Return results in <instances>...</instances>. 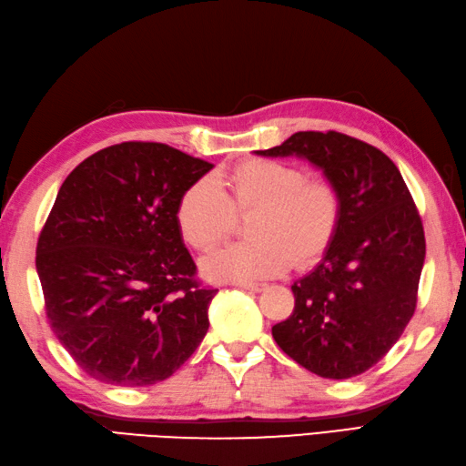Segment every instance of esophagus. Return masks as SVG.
<instances>
[{
  "label": "esophagus",
  "mask_w": 466,
  "mask_h": 466,
  "mask_svg": "<svg viewBox=\"0 0 466 466\" xmlns=\"http://www.w3.org/2000/svg\"><path fill=\"white\" fill-rule=\"evenodd\" d=\"M236 287H240V289H247V291H252V293H258L265 289V283H234Z\"/></svg>",
  "instance_id": "34e87169"
}]
</instances>
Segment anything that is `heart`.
Masks as SVG:
<instances>
[{
	"label": "heart",
	"mask_w": 466,
	"mask_h": 466,
	"mask_svg": "<svg viewBox=\"0 0 466 466\" xmlns=\"http://www.w3.org/2000/svg\"><path fill=\"white\" fill-rule=\"evenodd\" d=\"M252 240L230 244L204 260L214 281L250 283L324 257L336 238L342 199L336 185L308 177L299 165L275 158L242 160L216 181L191 183L177 204V226L191 248L208 252L232 234L236 216H248Z\"/></svg>",
	"instance_id": "1"
}]
</instances>
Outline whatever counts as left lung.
<instances>
[{"instance_id":"8db88e82","label":"left lung","mask_w":466,"mask_h":466,"mask_svg":"<svg viewBox=\"0 0 466 466\" xmlns=\"http://www.w3.org/2000/svg\"><path fill=\"white\" fill-rule=\"evenodd\" d=\"M265 157L299 155L324 168L342 218L324 260L291 285L293 314L273 326L287 357L324 379L365 373L416 311L426 257L420 211L385 152L349 134L295 132Z\"/></svg>"}]
</instances>
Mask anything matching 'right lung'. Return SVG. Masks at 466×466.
I'll list each match as a JSON object with an SVG mask.
<instances>
[{
	"label": "right lung",
	"mask_w": 466,
	"mask_h": 466,
	"mask_svg": "<svg viewBox=\"0 0 466 466\" xmlns=\"http://www.w3.org/2000/svg\"><path fill=\"white\" fill-rule=\"evenodd\" d=\"M211 167L132 140L87 157L58 189L36 270L48 324L89 377L155 385L204 340L218 289L198 279L177 204Z\"/></svg>",
	"instance_id": "right-lung-1"
}]
</instances>
